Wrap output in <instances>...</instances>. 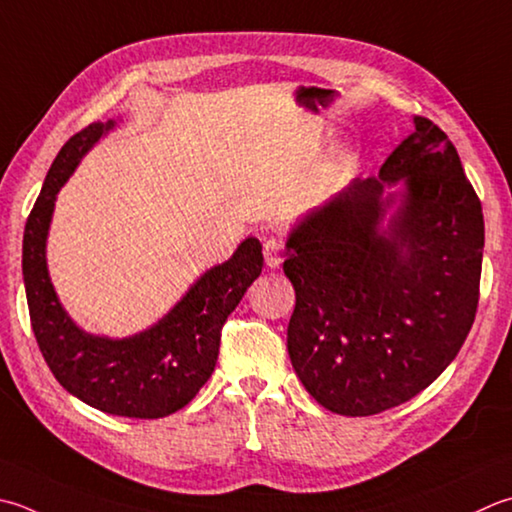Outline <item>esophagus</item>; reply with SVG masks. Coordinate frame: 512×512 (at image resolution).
I'll use <instances>...</instances> for the list:
<instances>
[{"mask_svg":"<svg viewBox=\"0 0 512 512\" xmlns=\"http://www.w3.org/2000/svg\"><path fill=\"white\" fill-rule=\"evenodd\" d=\"M279 244L277 239H266L264 242V259H266V266L275 268L279 266V262H282V257H279Z\"/></svg>","mask_w":512,"mask_h":512,"instance_id":"esophagus-1","label":"esophagus"}]
</instances>
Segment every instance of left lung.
<instances>
[{"instance_id":"1","label":"left lung","mask_w":512,"mask_h":512,"mask_svg":"<svg viewBox=\"0 0 512 512\" xmlns=\"http://www.w3.org/2000/svg\"><path fill=\"white\" fill-rule=\"evenodd\" d=\"M379 168L355 179L288 237L295 288L288 355L324 408L368 417L413 399L466 342L479 302L482 202L442 128L415 117ZM405 202L378 233L383 190Z\"/></svg>"}]
</instances>
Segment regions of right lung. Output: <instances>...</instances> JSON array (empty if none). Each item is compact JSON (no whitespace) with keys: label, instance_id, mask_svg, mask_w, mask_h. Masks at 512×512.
<instances>
[{"label":"right lung","instance_id":"right-lung-1","mask_svg":"<svg viewBox=\"0 0 512 512\" xmlns=\"http://www.w3.org/2000/svg\"><path fill=\"white\" fill-rule=\"evenodd\" d=\"M108 128L113 122H97L68 139L26 219L22 270L30 326L50 373L70 395L108 415L157 419L184 408L213 375L226 319L262 273V244L248 237L146 333L108 339L79 330L48 279L46 235L57 190Z\"/></svg>","mask_w":512,"mask_h":512}]
</instances>
